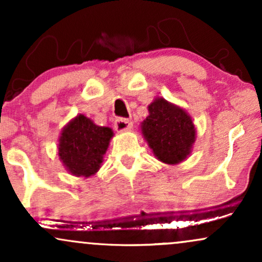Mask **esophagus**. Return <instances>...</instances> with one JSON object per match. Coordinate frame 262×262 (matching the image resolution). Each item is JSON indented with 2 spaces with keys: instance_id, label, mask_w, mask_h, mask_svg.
I'll return each mask as SVG.
<instances>
[{
  "instance_id": "esophagus-1",
  "label": "esophagus",
  "mask_w": 262,
  "mask_h": 262,
  "mask_svg": "<svg viewBox=\"0 0 262 262\" xmlns=\"http://www.w3.org/2000/svg\"><path fill=\"white\" fill-rule=\"evenodd\" d=\"M132 127H133V122L129 121V119L117 118L116 122H114V128H116V130L119 132V133L130 130Z\"/></svg>"
}]
</instances>
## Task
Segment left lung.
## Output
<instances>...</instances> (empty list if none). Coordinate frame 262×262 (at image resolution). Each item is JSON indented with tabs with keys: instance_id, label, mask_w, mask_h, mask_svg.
Segmentation results:
<instances>
[{
	"instance_id": "8db88e82",
	"label": "left lung",
	"mask_w": 262,
	"mask_h": 262,
	"mask_svg": "<svg viewBox=\"0 0 262 262\" xmlns=\"http://www.w3.org/2000/svg\"><path fill=\"white\" fill-rule=\"evenodd\" d=\"M148 110L149 116L141 123V133L158 160L176 165L187 159L196 140L191 117L161 97L155 98Z\"/></svg>"
}]
</instances>
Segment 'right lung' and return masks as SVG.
<instances>
[{
    "label": "right lung",
    "instance_id": "add662e5",
    "mask_svg": "<svg viewBox=\"0 0 262 262\" xmlns=\"http://www.w3.org/2000/svg\"><path fill=\"white\" fill-rule=\"evenodd\" d=\"M112 137V129L96 125L91 119L79 114L65 125L60 135V160L71 175H95L100 170Z\"/></svg>",
    "mask_w": 262,
    "mask_h": 262
}]
</instances>
